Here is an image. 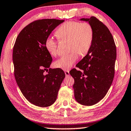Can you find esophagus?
Instances as JSON below:
<instances>
[{"label":"esophagus","instance_id":"1","mask_svg":"<svg viewBox=\"0 0 131 131\" xmlns=\"http://www.w3.org/2000/svg\"><path fill=\"white\" fill-rule=\"evenodd\" d=\"M64 73H65L66 76H68V75H70V72H69V71H68V70L64 71Z\"/></svg>","mask_w":131,"mask_h":131}]
</instances>
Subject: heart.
Returning <instances> with one entry per match:
<instances>
[{"label":"heart","instance_id":"obj_1","mask_svg":"<svg viewBox=\"0 0 131 131\" xmlns=\"http://www.w3.org/2000/svg\"><path fill=\"white\" fill-rule=\"evenodd\" d=\"M56 35L60 40H69V54L60 58L55 62L56 68L68 70L79 58V54L84 56L89 52L94 38V30L89 22L68 21L64 23L57 29ZM45 47L52 56L57 53V41L48 37L45 41Z\"/></svg>","mask_w":131,"mask_h":131}]
</instances>
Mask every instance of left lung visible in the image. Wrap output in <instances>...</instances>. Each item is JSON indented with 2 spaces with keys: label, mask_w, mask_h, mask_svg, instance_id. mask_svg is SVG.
<instances>
[{
  "label": "left lung",
  "mask_w": 131,
  "mask_h": 131,
  "mask_svg": "<svg viewBox=\"0 0 131 131\" xmlns=\"http://www.w3.org/2000/svg\"><path fill=\"white\" fill-rule=\"evenodd\" d=\"M94 30V38L89 52L70 74L74 79L73 88L77 101L91 106L104 98L114 76L116 47L108 28L95 17L82 18Z\"/></svg>",
  "instance_id": "1"
}]
</instances>
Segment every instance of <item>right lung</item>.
I'll use <instances>...</instances> for the list:
<instances>
[{"mask_svg":"<svg viewBox=\"0 0 131 131\" xmlns=\"http://www.w3.org/2000/svg\"><path fill=\"white\" fill-rule=\"evenodd\" d=\"M64 20L38 19L23 29L14 45V76L23 95L32 104L48 107L56 101L65 74L60 68H49L52 57L45 47L52 31Z\"/></svg>","mask_w":131,"mask_h":131,"instance_id":"obj_1","label":"right lung"}]
</instances>
